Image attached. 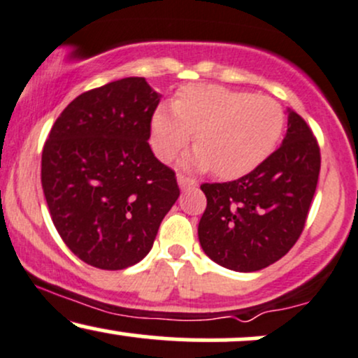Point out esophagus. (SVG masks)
Here are the masks:
<instances>
[{
  "label": "esophagus",
  "mask_w": 358,
  "mask_h": 358,
  "mask_svg": "<svg viewBox=\"0 0 358 358\" xmlns=\"http://www.w3.org/2000/svg\"><path fill=\"white\" fill-rule=\"evenodd\" d=\"M176 182H178V187L182 188V190H190V188H195L196 187L195 180L187 178V176H183V175H178Z\"/></svg>",
  "instance_id": "1"
}]
</instances>
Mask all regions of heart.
I'll use <instances>...</instances> for the list:
<instances>
[{
  "mask_svg": "<svg viewBox=\"0 0 358 358\" xmlns=\"http://www.w3.org/2000/svg\"><path fill=\"white\" fill-rule=\"evenodd\" d=\"M285 127L276 101L215 84L185 87L171 106L151 119V145L162 159L175 158L195 133V155L187 166L213 170L231 180L250 173L269 158Z\"/></svg>",
  "mask_w": 358,
  "mask_h": 358,
  "instance_id": "heart-1",
  "label": "heart"
}]
</instances>
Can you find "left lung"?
I'll return each instance as SVG.
<instances>
[{
	"mask_svg": "<svg viewBox=\"0 0 358 358\" xmlns=\"http://www.w3.org/2000/svg\"><path fill=\"white\" fill-rule=\"evenodd\" d=\"M320 175V148L311 129L287 109L281 146L256 170L227 183H203L207 208L199 241L213 262L252 273L276 262L305 227Z\"/></svg>",
	"mask_w": 358,
	"mask_h": 358,
	"instance_id": "1",
	"label": "left lung"
}]
</instances>
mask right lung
<instances>
[{
	"label": "right lung",
	"instance_id": "1",
	"mask_svg": "<svg viewBox=\"0 0 358 358\" xmlns=\"http://www.w3.org/2000/svg\"><path fill=\"white\" fill-rule=\"evenodd\" d=\"M159 99L145 77L89 90L62 110L43 146L42 188L53 225L94 268L141 261L180 196L173 170L148 143Z\"/></svg>",
	"mask_w": 358,
	"mask_h": 358
}]
</instances>
